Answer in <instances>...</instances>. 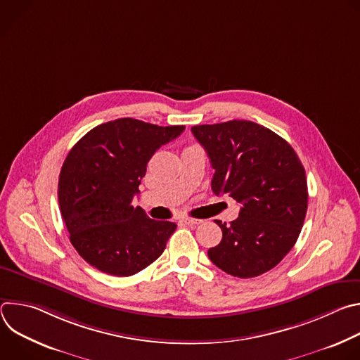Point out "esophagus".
<instances>
[{"mask_svg":"<svg viewBox=\"0 0 360 360\" xmlns=\"http://www.w3.org/2000/svg\"><path fill=\"white\" fill-rule=\"evenodd\" d=\"M185 225H199L202 221L200 219H196V218H182L181 219Z\"/></svg>","mask_w":360,"mask_h":360,"instance_id":"esophagus-1","label":"esophagus"}]
</instances>
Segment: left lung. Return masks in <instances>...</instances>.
Instances as JSON below:
<instances>
[{"instance_id": "1", "label": "left lung", "mask_w": 360, "mask_h": 360, "mask_svg": "<svg viewBox=\"0 0 360 360\" xmlns=\"http://www.w3.org/2000/svg\"><path fill=\"white\" fill-rule=\"evenodd\" d=\"M192 134L215 169L214 193L240 205L229 225L217 221L222 240L208 250L210 259L242 279L271 271L296 243L306 217L307 184L296 152L252 121L195 125Z\"/></svg>"}]
</instances>
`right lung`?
<instances>
[{
  "instance_id": "obj_1",
  "label": "right lung",
  "mask_w": 360,
  "mask_h": 360,
  "mask_svg": "<svg viewBox=\"0 0 360 360\" xmlns=\"http://www.w3.org/2000/svg\"><path fill=\"white\" fill-rule=\"evenodd\" d=\"M184 129L120 118L72 146L60 172L58 202L71 243L91 266L131 276L162 255L176 224L150 219L132 199L153 153Z\"/></svg>"
}]
</instances>
